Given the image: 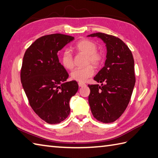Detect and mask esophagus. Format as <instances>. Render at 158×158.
Here are the masks:
<instances>
[{
	"mask_svg": "<svg viewBox=\"0 0 158 158\" xmlns=\"http://www.w3.org/2000/svg\"><path fill=\"white\" fill-rule=\"evenodd\" d=\"M79 87H84V86H85L86 85V84L85 83H81V82H79Z\"/></svg>",
	"mask_w": 158,
	"mask_h": 158,
	"instance_id": "obj_1",
	"label": "esophagus"
}]
</instances>
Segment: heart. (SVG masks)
<instances>
[{
	"mask_svg": "<svg viewBox=\"0 0 158 158\" xmlns=\"http://www.w3.org/2000/svg\"><path fill=\"white\" fill-rule=\"evenodd\" d=\"M97 45L89 39H81L77 41L73 46L74 51L81 53L87 56L85 64H89L84 68L75 69L71 73V79L79 82H84L94 73V68L89 64L96 67L102 65L104 61V56L101 52L97 51ZM61 63L64 68L71 70L74 67L73 58L69 51L64 52L61 57Z\"/></svg>",
	"mask_w": 158,
	"mask_h": 158,
	"instance_id": "1",
	"label": "heart"
}]
</instances>
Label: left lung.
<instances>
[{"instance_id":"obj_1","label":"left lung","mask_w":158,"mask_h":158,"mask_svg":"<svg viewBox=\"0 0 158 158\" xmlns=\"http://www.w3.org/2000/svg\"><path fill=\"white\" fill-rule=\"evenodd\" d=\"M106 43L107 53L105 66L94 77L101 85H88V101L93 116L102 123H112L125 111L135 85V61L125 43L115 36L96 32Z\"/></svg>"}]
</instances>
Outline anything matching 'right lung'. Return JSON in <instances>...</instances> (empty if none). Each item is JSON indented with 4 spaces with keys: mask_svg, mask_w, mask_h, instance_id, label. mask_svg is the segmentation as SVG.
I'll use <instances>...</instances> for the list:
<instances>
[{
    "mask_svg": "<svg viewBox=\"0 0 158 158\" xmlns=\"http://www.w3.org/2000/svg\"><path fill=\"white\" fill-rule=\"evenodd\" d=\"M73 39L62 34L43 36L26 49L23 58L20 78L30 105L50 124L59 123L69 116L70 99L79 88L76 81L66 82L69 74L58 56Z\"/></svg>",
    "mask_w": 158,
    "mask_h": 158,
    "instance_id": "add662e5",
    "label": "right lung"
}]
</instances>
